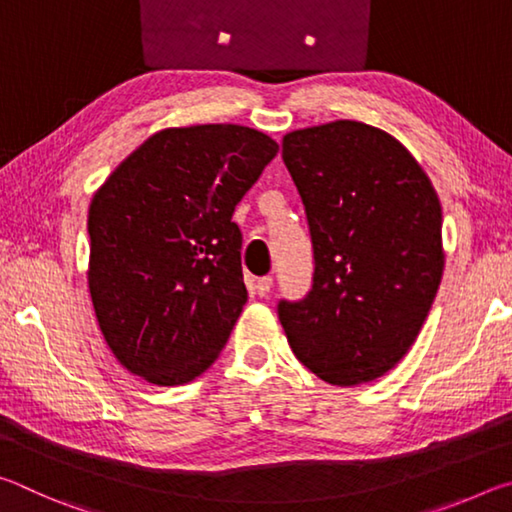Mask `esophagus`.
Returning a JSON list of instances; mask_svg holds the SVG:
<instances>
[{
	"label": "esophagus",
	"instance_id": "esophagus-1",
	"mask_svg": "<svg viewBox=\"0 0 512 512\" xmlns=\"http://www.w3.org/2000/svg\"><path fill=\"white\" fill-rule=\"evenodd\" d=\"M271 287H273V277H271V275L259 277V280L255 282V291H257V296H259V298L268 296V293H271Z\"/></svg>",
	"mask_w": 512,
	"mask_h": 512
}]
</instances>
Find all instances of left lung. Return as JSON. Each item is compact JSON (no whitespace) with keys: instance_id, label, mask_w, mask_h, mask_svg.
<instances>
[{"instance_id":"8db88e82","label":"left lung","mask_w":512,"mask_h":512,"mask_svg":"<svg viewBox=\"0 0 512 512\" xmlns=\"http://www.w3.org/2000/svg\"><path fill=\"white\" fill-rule=\"evenodd\" d=\"M282 160L307 212L314 284L277 316L314 375L366 384L409 352L443 280L438 194L393 135L361 121L287 133Z\"/></svg>"}]
</instances>
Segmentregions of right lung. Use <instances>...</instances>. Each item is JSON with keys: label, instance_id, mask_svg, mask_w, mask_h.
Listing matches in <instances>:
<instances>
[{"label": "right lung", "instance_id": "add662e5", "mask_svg": "<svg viewBox=\"0 0 512 512\" xmlns=\"http://www.w3.org/2000/svg\"><path fill=\"white\" fill-rule=\"evenodd\" d=\"M275 155L248 126L164 128L97 189L88 287L128 372L178 386L219 357L248 300L232 212Z\"/></svg>", "mask_w": 512, "mask_h": 512}]
</instances>
